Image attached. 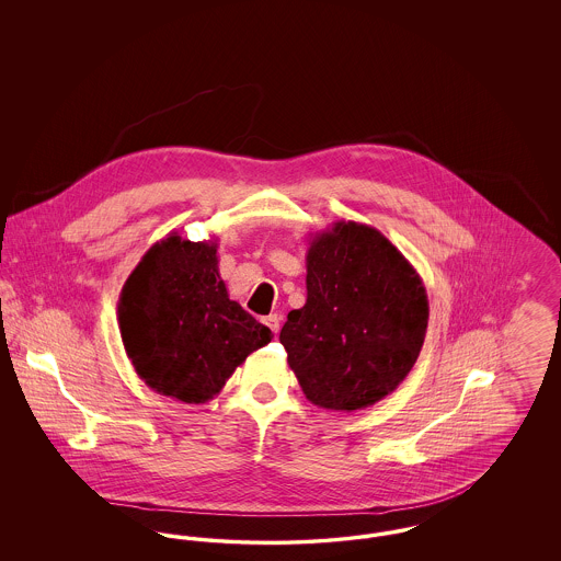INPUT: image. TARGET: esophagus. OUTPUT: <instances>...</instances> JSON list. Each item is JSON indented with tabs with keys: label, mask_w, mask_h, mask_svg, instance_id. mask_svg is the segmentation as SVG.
Segmentation results:
<instances>
[{
	"label": "esophagus",
	"mask_w": 561,
	"mask_h": 561,
	"mask_svg": "<svg viewBox=\"0 0 561 561\" xmlns=\"http://www.w3.org/2000/svg\"><path fill=\"white\" fill-rule=\"evenodd\" d=\"M265 323H267L268 328L277 334V332H279V328H282V318H279L277 313H271V316L265 318Z\"/></svg>",
	"instance_id": "esophagus-1"
}]
</instances>
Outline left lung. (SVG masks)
<instances>
[{
	"label": "left lung",
	"mask_w": 561,
	"mask_h": 561,
	"mask_svg": "<svg viewBox=\"0 0 561 561\" xmlns=\"http://www.w3.org/2000/svg\"><path fill=\"white\" fill-rule=\"evenodd\" d=\"M427 321L416 268L374 227L339 220L309 240L307 302L288 313L279 341L307 400L355 412L398 389Z\"/></svg>",
	"instance_id": "left-lung-1"
}]
</instances>
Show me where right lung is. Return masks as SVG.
<instances>
[{
    "label": "right lung",
    "mask_w": 561,
    "mask_h": 561,
    "mask_svg": "<svg viewBox=\"0 0 561 561\" xmlns=\"http://www.w3.org/2000/svg\"><path fill=\"white\" fill-rule=\"evenodd\" d=\"M216 240L153 243L126 279L117 321L134 370L160 396L206 403L273 334L231 300Z\"/></svg>",
    "instance_id": "add662e5"
}]
</instances>
